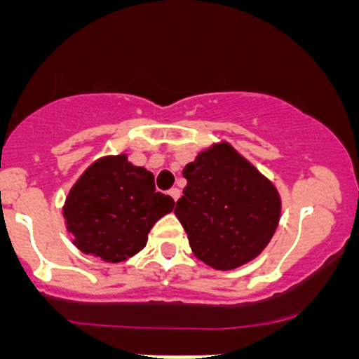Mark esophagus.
Listing matches in <instances>:
<instances>
[{
  "mask_svg": "<svg viewBox=\"0 0 359 359\" xmlns=\"http://www.w3.org/2000/svg\"><path fill=\"white\" fill-rule=\"evenodd\" d=\"M168 194L173 198V201H177L180 198V189L179 187H172V189L168 191Z\"/></svg>",
  "mask_w": 359,
  "mask_h": 359,
  "instance_id": "esophagus-1",
  "label": "esophagus"
}]
</instances>
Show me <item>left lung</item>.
Wrapping results in <instances>:
<instances>
[{
	"mask_svg": "<svg viewBox=\"0 0 359 359\" xmlns=\"http://www.w3.org/2000/svg\"><path fill=\"white\" fill-rule=\"evenodd\" d=\"M182 175L187 186L175 215L198 259L227 271L267 247L280 222V194L229 144L203 151Z\"/></svg>",
	"mask_w": 359,
	"mask_h": 359,
	"instance_id": "8db88e82",
	"label": "left lung"
}]
</instances>
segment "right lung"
<instances>
[{"mask_svg": "<svg viewBox=\"0 0 359 359\" xmlns=\"http://www.w3.org/2000/svg\"><path fill=\"white\" fill-rule=\"evenodd\" d=\"M175 201L158 193L154 175L125 154L93 163L69 193L64 219L74 245L106 262H121L147 243L151 227Z\"/></svg>", "mask_w": 359, "mask_h": 359, "instance_id": "1", "label": "right lung"}]
</instances>
